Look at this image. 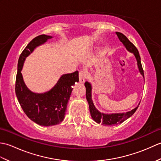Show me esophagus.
Returning <instances> with one entry per match:
<instances>
[{"label": "esophagus", "instance_id": "esophagus-1", "mask_svg": "<svg viewBox=\"0 0 161 161\" xmlns=\"http://www.w3.org/2000/svg\"><path fill=\"white\" fill-rule=\"evenodd\" d=\"M87 75L84 70H80L79 73V80H80V83H84L85 80H86Z\"/></svg>", "mask_w": 161, "mask_h": 161}]
</instances>
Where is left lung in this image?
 Wrapping results in <instances>:
<instances>
[{"label": "left lung", "mask_w": 161, "mask_h": 161, "mask_svg": "<svg viewBox=\"0 0 161 161\" xmlns=\"http://www.w3.org/2000/svg\"><path fill=\"white\" fill-rule=\"evenodd\" d=\"M116 35H117L118 39L119 41L123 43L125 46L126 49L129 52L131 53L134 55L136 61H137V65L140 73L141 74L143 78L145 79L144 77V71H143L141 61V57L138 53V49L136 48V46L130 42V41L126 38V36H125L123 34L116 32ZM85 87H86V100L88 101V105H89V110L91 113V115L92 118L93 119L95 122H96L98 124L102 123V125H107V126H112V125H117L118 124L125 121L126 119L131 117V116L134 114L136 111L137 110L138 107H136L135 108L132 109L131 111L126 112V113H117V114H103L99 111L97 109L95 108V105L92 100V95H91V91H92V86L91 84L86 81L84 84Z\"/></svg>", "instance_id": "8db88e82"}]
</instances>
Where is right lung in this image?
<instances>
[{
    "mask_svg": "<svg viewBox=\"0 0 161 161\" xmlns=\"http://www.w3.org/2000/svg\"><path fill=\"white\" fill-rule=\"evenodd\" d=\"M52 38V36L39 35L28 43L20 55L16 78V95L24 113L31 120L44 126L56 125L63 121L73 91L72 86L79 81L77 70L61 75L54 87L45 93H34L26 86L21 74L24 61L36 47Z\"/></svg>",
    "mask_w": 161,
    "mask_h": 161,
    "instance_id": "right-lung-1",
    "label": "right lung"
}]
</instances>
